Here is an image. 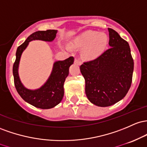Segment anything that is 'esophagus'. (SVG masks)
I'll return each mask as SVG.
<instances>
[{
  "label": "esophagus",
  "instance_id": "esophagus-1",
  "mask_svg": "<svg viewBox=\"0 0 147 147\" xmlns=\"http://www.w3.org/2000/svg\"><path fill=\"white\" fill-rule=\"evenodd\" d=\"M74 63L76 64V65H81V62H80L78 59H76V58H75V60H74Z\"/></svg>",
  "mask_w": 147,
  "mask_h": 147
}]
</instances>
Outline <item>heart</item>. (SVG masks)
<instances>
[{
    "label": "heart",
    "instance_id": "obj_1",
    "mask_svg": "<svg viewBox=\"0 0 147 147\" xmlns=\"http://www.w3.org/2000/svg\"><path fill=\"white\" fill-rule=\"evenodd\" d=\"M108 36L94 30H87L74 38L69 42L72 49H82V57L94 60L101 55L108 44Z\"/></svg>",
    "mask_w": 147,
    "mask_h": 147
}]
</instances>
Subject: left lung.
Returning <instances> with one entry per match:
<instances>
[{
	"label": "left lung",
	"instance_id": "8db88e82",
	"mask_svg": "<svg viewBox=\"0 0 147 147\" xmlns=\"http://www.w3.org/2000/svg\"><path fill=\"white\" fill-rule=\"evenodd\" d=\"M110 49L80 69L85 80V94L97 106L108 107L123 98L131 87L134 62L128 43L111 28Z\"/></svg>",
	"mask_w": 147,
	"mask_h": 147
}]
</instances>
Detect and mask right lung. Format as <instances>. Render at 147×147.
Wrapping results in <instances>:
<instances>
[{
  "label": "right lung",
  "instance_id": "add662e5",
  "mask_svg": "<svg viewBox=\"0 0 147 147\" xmlns=\"http://www.w3.org/2000/svg\"><path fill=\"white\" fill-rule=\"evenodd\" d=\"M57 32V30H47L46 31H37L30 34L17 48L16 60L13 65V76L16 91L25 101L41 109L54 108L62 100L64 96V83L69 75V67L73 65L74 58L69 57L65 60L54 62L52 71L47 82L36 90L26 88L21 82L19 75V62L21 55L28 46L30 42L34 40L53 42L55 39Z\"/></svg>",
  "mask_w": 147,
  "mask_h": 147
}]
</instances>
